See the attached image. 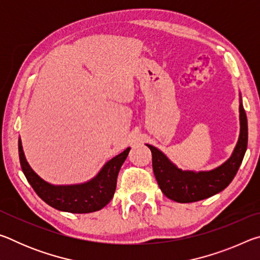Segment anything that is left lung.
<instances>
[{
	"instance_id": "left-lung-1",
	"label": "left lung",
	"mask_w": 260,
	"mask_h": 260,
	"mask_svg": "<svg viewBox=\"0 0 260 260\" xmlns=\"http://www.w3.org/2000/svg\"><path fill=\"white\" fill-rule=\"evenodd\" d=\"M240 138L232 157L221 166L209 172L195 173L179 170L161 151L147 144L152 155L153 174L167 199L178 203L202 201L223 190L232 182L240 169L248 146V120L242 104H240Z\"/></svg>"
}]
</instances>
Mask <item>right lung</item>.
Returning a JSON list of instances; mask_svg holds the SVG:
<instances>
[{"mask_svg": "<svg viewBox=\"0 0 260 260\" xmlns=\"http://www.w3.org/2000/svg\"><path fill=\"white\" fill-rule=\"evenodd\" d=\"M129 150L127 148L120 155L109 160L90 181L74 186H52L34 173L26 161L20 140L18 143L21 170L34 191L51 208L71 213L95 212L103 209L112 200L118 173Z\"/></svg>", "mask_w": 260, "mask_h": 260, "instance_id": "add662e5", "label": "right lung"}]
</instances>
